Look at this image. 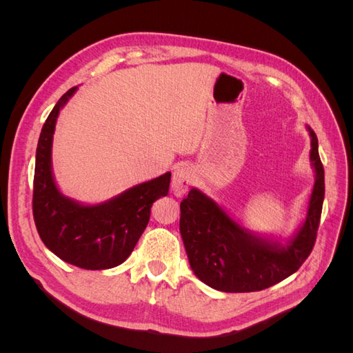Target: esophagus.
<instances>
[{
	"label": "esophagus",
	"mask_w": 353,
	"mask_h": 353,
	"mask_svg": "<svg viewBox=\"0 0 353 353\" xmlns=\"http://www.w3.org/2000/svg\"><path fill=\"white\" fill-rule=\"evenodd\" d=\"M194 181V170L190 165H181L175 168L172 174V183H170V188L172 193L176 197H183L188 191Z\"/></svg>",
	"instance_id": "34e87169"
}]
</instances>
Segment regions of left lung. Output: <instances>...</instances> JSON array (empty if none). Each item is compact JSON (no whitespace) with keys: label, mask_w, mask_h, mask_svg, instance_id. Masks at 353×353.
<instances>
[{"label":"left lung","mask_w":353,"mask_h":353,"mask_svg":"<svg viewBox=\"0 0 353 353\" xmlns=\"http://www.w3.org/2000/svg\"><path fill=\"white\" fill-rule=\"evenodd\" d=\"M311 137L309 160L315 174L301 225L288 239L259 234L231 218L216 200L193 187L181 201L179 231L191 270L200 281L219 292H259L294 274L312 252L324 201V168L318 138Z\"/></svg>","instance_id":"1"}]
</instances>
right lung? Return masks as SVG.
<instances>
[{
	"instance_id": "add662e5",
	"label": "right lung",
	"mask_w": 353,
	"mask_h": 353,
	"mask_svg": "<svg viewBox=\"0 0 353 353\" xmlns=\"http://www.w3.org/2000/svg\"><path fill=\"white\" fill-rule=\"evenodd\" d=\"M70 88L42 126L34 176V219L39 237L61 261L83 270H109L128 259L141 237L153 203L168 196L170 172L88 205L65 196L52 174V135L60 110L77 92Z\"/></svg>"
}]
</instances>
